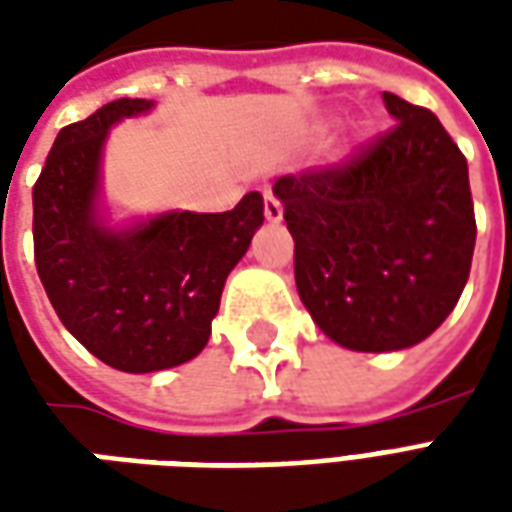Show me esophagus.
Wrapping results in <instances>:
<instances>
[{"mask_svg":"<svg viewBox=\"0 0 512 512\" xmlns=\"http://www.w3.org/2000/svg\"><path fill=\"white\" fill-rule=\"evenodd\" d=\"M263 213H266V219L271 224L282 222V202H279L277 197L271 194V191H266V194H263Z\"/></svg>","mask_w":512,"mask_h":512,"instance_id":"34e87169","label":"esophagus"}]
</instances>
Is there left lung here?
Listing matches in <instances>:
<instances>
[{
  "label": "left lung",
  "instance_id": "obj_1",
  "mask_svg": "<svg viewBox=\"0 0 512 512\" xmlns=\"http://www.w3.org/2000/svg\"><path fill=\"white\" fill-rule=\"evenodd\" d=\"M395 126L345 164L274 183L296 244V288L343 348L422 343L455 310L472 268L466 158L439 117L384 93Z\"/></svg>",
  "mask_w": 512,
  "mask_h": 512
}]
</instances>
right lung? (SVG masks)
Returning <instances> with one entry per match:
<instances>
[{
	"mask_svg": "<svg viewBox=\"0 0 512 512\" xmlns=\"http://www.w3.org/2000/svg\"><path fill=\"white\" fill-rule=\"evenodd\" d=\"M153 106L120 98L62 128L32 189L35 266L51 307L90 354L123 373H156L200 354L224 279L263 224L260 191L224 213L106 222L101 158L109 128Z\"/></svg>",
	"mask_w": 512,
	"mask_h": 512,
	"instance_id": "add662e5",
	"label": "right lung"
}]
</instances>
